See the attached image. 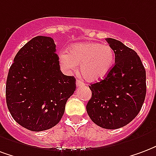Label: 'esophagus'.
<instances>
[{
    "mask_svg": "<svg viewBox=\"0 0 156 156\" xmlns=\"http://www.w3.org/2000/svg\"><path fill=\"white\" fill-rule=\"evenodd\" d=\"M76 85H77V87H81V86L84 85V83L82 81H80V80H77L76 81Z\"/></svg>",
    "mask_w": 156,
    "mask_h": 156,
    "instance_id": "obj_1",
    "label": "esophagus"
}]
</instances>
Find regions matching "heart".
Instances as JSON below:
<instances>
[{"label":"heart","instance_id":"obj_1","mask_svg":"<svg viewBox=\"0 0 156 156\" xmlns=\"http://www.w3.org/2000/svg\"><path fill=\"white\" fill-rule=\"evenodd\" d=\"M59 63L65 71L76 70L78 64L82 76L88 82L100 81L113 65L115 54L108 44L95 42L80 43L59 54Z\"/></svg>","mask_w":156,"mask_h":156}]
</instances>
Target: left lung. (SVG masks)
I'll return each mask as SVG.
<instances>
[{
	"label": "left lung",
	"instance_id": "1",
	"mask_svg": "<svg viewBox=\"0 0 156 156\" xmlns=\"http://www.w3.org/2000/svg\"><path fill=\"white\" fill-rule=\"evenodd\" d=\"M115 54V64L104 79L91 84L87 112L95 124L118 129L138 115L146 93V69L133 49L119 40L106 39Z\"/></svg>",
	"mask_w": 156,
	"mask_h": 156
}]
</instances>
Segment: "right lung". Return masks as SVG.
Here are the masks:
<instances>
[{
    "label": "right lung",
    "mask_w": 156,
    "mask_h": 156,
    "mask_svg": "<svg viewBox=\"0 0 156 156\" xmlns=\"http://www.w3.org/2000/svg\"><path fill=\"white\" fill-rule=\"evenodd\" d=\"M55 48L51 37H34L18 51L9 69L8 110L30 131H45L57 125L76 89L74 77L61 72Z\"/></svg>",
    "instance_id": "add662e5"
}]
</instances>
